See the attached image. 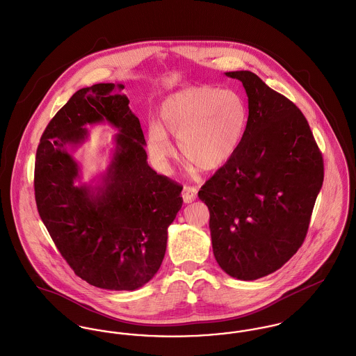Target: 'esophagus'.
<instances>
[{"mask_svg": "<svg viewBox=\"0 0 356 356\" xmlns=\"http://www.w3.org/2000/svg\"><path fill=\"white\" fill-rule=\"evenodd\" d=\"M182 198L186 204L193 202L194 200L197 198V189L194 186H185L182 191Z\"/></svg>", "mask_w": 356, "mask_h": 356, "instance_id": "34e87169", "label": "esophagus"}]
</instances>
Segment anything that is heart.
I'll list each match as a JSON object with an SVG mask.
<instances>
[{
    "instance_id": "b5f03b06",
    "label": "heart",
    "mask_w": 356,
    "mask_h": 356,
    "mask_svg": "<svg viewBox=\"0 0 356 356\" xmlns=\"http://www.w3.org/2000/svg\"><path fill=\"white\" fill-rule=\"evenodd\" d=\"M248 106L234 90L201 86L167 97L159 108V124H149L147 148L158 164L174 156L168 133L178 138L185 158L198 170L225 165L239 149L248 128Z\"/></svg>"
}]
</instances>
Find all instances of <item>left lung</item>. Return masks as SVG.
I'll return each instance as SVG.
<instances>
[{
    "mask_svg": "<svg viewBox=\"0 0 356 356\" xmlns=\"http://www.w3.org/2000/svg\"><path fill=\"white\" fill-rule=\"evenodd\" d=\"M249 100L238 152L200 189L209 209L213 256L239 280L282 268L302 246L317 195L323 161L302 111L249 70L226 72Z\"/></svg>",
    "mask_w": 356,
    "mask_h": 356,
    "instance_id": "1",
    "label": "left lung"
}]
</instances>
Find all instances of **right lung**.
<instances>
[{"mask_svg": "<svg viewBox=\"0 0 356 356\" xmlns=\"http://www.w3.org/2000/svg\"><path fill=\"white\" fill-rule=\"evenodd\" d=\"M122 84L100 83L73 94L43 131L35 159L39 216L74 273L99 289L134 291L162 265L167 228L182 207V186L147 162L145 138ZM119 130L104 173L81 182L74 151L87 124Z\"/></svg>", "mask_w": 356, "mask_h": 356, "instance_id": "1", "label": "right lung"}]
</instances>
